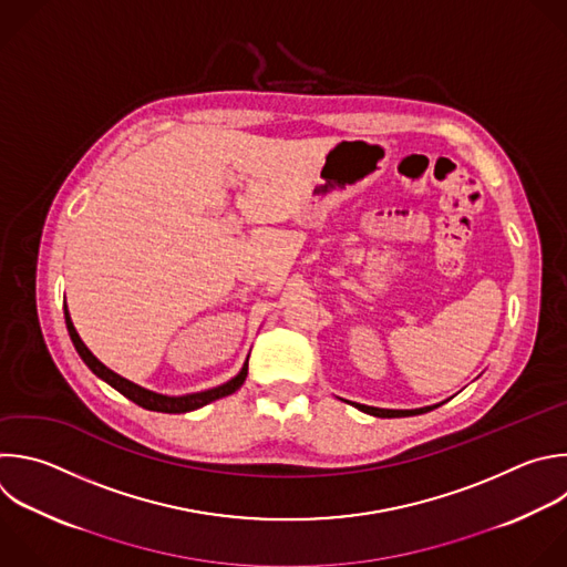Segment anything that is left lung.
Here are the masks:
<instances>
[{"mask_svg": "<svg viewBox=\"0 0 567 567\" xmlns=\"http://www.w3.org/2000/svg\"><path fill=\"white\" fill-rule=\"evenodd\" d=\"M353 408H358L364 414L379 416V419H401V416H416V414H425L436 410L439 405H427V408H419V410H383V408H371V405H360V403H351Z\"/></svg>", "mask_w": 567, "mask_h": 567, "instance_id": "obj_1", "label": "left lung"}]
</instances>
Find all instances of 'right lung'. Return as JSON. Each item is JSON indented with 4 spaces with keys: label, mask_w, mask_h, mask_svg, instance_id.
Instances as JSON below:
<instances>
[{
    "label": "right lung",
    "mask_w": 567,
    "mask_h": 567,
    "mask_svg": "<svg viewBox=\"0 0 567 567\" xmlns=\"http://www.w3.org/2000/svg\"><path fill=\"white\" fill-rule=\"evenodd\" d=\"M64 318H66V329H69V336L75 344V351L80 353V358L84 360V364L97 375V379H102L104 383H109L113 390H117L122 396H126L128 401H133L135 405L148 410V412H162V414H186V412H194V410H200L218 399H225L234 392H238L247 379V369H249V355L243 364V369L234 375L231 381L218 385V388H212V390H205V392H194V394H182V396H166V394H157V392H151L142 385H135L131 383L128 379H124V375L115 373L113 369H109L102 360H97L91 349L82 342L78 329L73 327V320H71V313L64 305Z\"/></svg>",
    "instance_id": "right-lung-1"
}]
</instances>
